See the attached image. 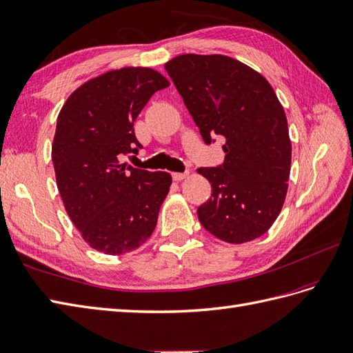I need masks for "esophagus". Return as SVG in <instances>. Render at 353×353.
<instances>
[{"mask_svg": "<svg viewBox=\"0 0 353 353\" xmlns=\"http://www.w3.org/2000/svg\"><path fill=\"white\" fill-rule=\"evenodd\" d=\"M171 176H173V180H176V182H180V180L188 177V171H185V173H173Z\"/></svg>", "mask_w": 353, "mask_h": 353, "instance_id": "esophagus-1", "label": "esophagus"}]
</instances>
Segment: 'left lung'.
<instances>
[{
    "instance_id": "left-lung-1",
    "label": "left lung",
    "mask_w": 353,
    "mask_h": 353,
    "mask_svg": "<svg viewBox=\"0 0 353 353\" xmlns=\"http://www.w3.org/2000/svg\"><path fill=\"white\" fill-rule=\"evenodd\" d=\"M165 70L204 143L223 140V164L198 168L212 185L198 219L234 245L261 237L282 210L291 171L288 121L276 92L258 71L223 55L188 53Z\"/></svg>"
}]
</instances>
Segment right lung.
<instances>
[{
  "mask_svg": "<svg viewBox=\"0 0 353 353\" xmlns=\"http://www.w3.org/2000/svg\"><path fill=\"white\" fill-rule=\"evenodd\" d=\"M167 86L152 68L107 71L77 88L58 114L52 161L59 195L83 240L105 255L140 248L170 191V173L121 164L141 149L134 121Z\"/></svg>",
  "mask_w": 353,
  "mask_h": 353,
  "instance_id": "1",
  "label": "right lung"
}]
</instances>
